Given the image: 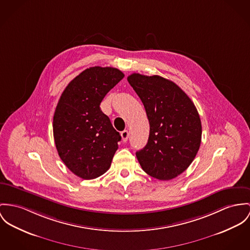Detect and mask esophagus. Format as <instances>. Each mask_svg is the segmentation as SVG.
Returning <instances> with one entry per match:
<instances>
[{"instance_id":"34e87169","label":"esophagus","mask_w":250,"mask_h":250,"mask_svg":"<svg viewBox=\"0 0 250 250\" xmlns=\"http://www.w3.org/2000/svg\"><path fill=\"white\" fill-rule=\"evenodd\" d=\"M121 136H122V140H123V142L124 143H125L127 140H128V131L127 130H124V131H122L121 132Z\"/></svg>"}]
</instances>
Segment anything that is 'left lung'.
Returning <instances> with one entry per match:
<instances>
[{
	"label": "left lung",
	"instance_id": "8db88e82",
	"mask_svg": "<svg viewBox=\"0 0 250 250\" xmlns=\"http://www.w3.org/2000/svg\"><path fill=\"white\" fill-rule=\"evenodd\" d=\"M127 81L144 104L150 125L147 144L136 152L137 159L153 178H176L190 166L200 148L202 124L197 108L167 79L133 73Z\"/></svg>",
	"mask_w": 250,
	"mask_h": 250
}]
</instances>
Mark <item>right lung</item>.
I'll list each match as a JSON object with an SVG mask.
<instances>
[{
  "label": "right lung",
  "instance_id": "add662e5",
  "mask_svg": "<svg viewBox=\"0 0 250 250\" xmlns=\"http://www.w3.org/2000/svg\"><path fill=\"white\" fill-rule=\"evenodd\" d=\"M124 77L114 67H89L60 97L53 117L56 148L67 168L82 179H95L110 167L122 138L100 104Z\"/></svg>",
  "mask_w": 250,
  "mask_h": 250
}]
</instances>
